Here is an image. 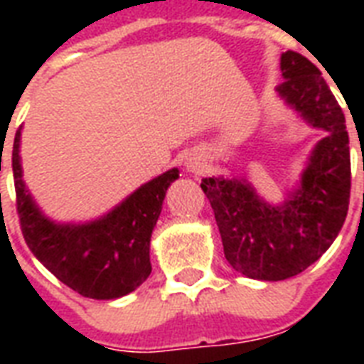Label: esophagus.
Here are the masks:
<instances>
[{"mask_svg":"<svg viewBox=\"0 0 364 364\" xmlns=\"http://www.w3.org/2000/svg\"><path fill=\"white\" fill-rule=\"evenodd\" d=\"M185 166H187L188 171H194V173H198V171H202V168H204V162H202L198 156H188L187 162H185Z\"/></svg>","mask_w":364,"mask_h":364,"instance_id":"obj_1","label":"esophagus"}]
</instances>
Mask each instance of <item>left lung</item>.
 Returning <instances> with one entry per match:
<instances>
[{"instance_id": "left-lung-1", "label": "left lung", "mask_w": 364, "mask_h": 364, "mask_svg": "<svg viewBox=\"0 0 364 364\" xmlns=\"http://www.w3.org/2000/svg\"><path fill=\"white\" fill-rule=\"evenodd\" d=\"M282 73L277 94L314 128L327 132L314 149L299 191L274 208L247 181L205 177L200 185L230 266L264 282L296 276L331 247L348 215L351 188L344 111L321 71L306 56L287 50L282 54Z\"/></svg>"}]
</instances>
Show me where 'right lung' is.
Masks as SVG:
<instances>
[{"instance_id": "right-lung-1", "label": "right lung", "mask_w": 364, "mask_h": 364, "mask_svg": "<svg viewBox=\"0 0 364 364\" xmlns=\"http://www.w3.org/2000/svg\"><path fill=\"white\" fill-rule=\"evenodd\" d=\"M20 130L14 136L13 173L20 228L31 253L60 282L87 299H119L136 291L151 274L149 243L166 191L179 177L170 170L145 183L98 221L54 225L41 215L22 181Z\"/></svg>"}]
</instances>
